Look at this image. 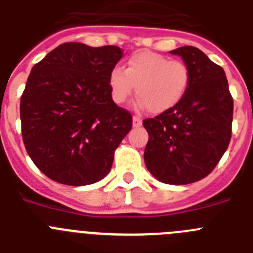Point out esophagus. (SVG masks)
Returning a JSON list of instances; mask_svg holds the SVG:
<instances>
[{
	"label": "esophagus",
	"instance_id": "obj_1",
	"mask_svg": "<svg viewBox=\"0 0 253 253\" xmlns=\"http://www.w3.org/2000/svg\"><path fill=\"white\" fill-rule=\"evenodd\" d=\"M132 125H133V127H140L141 125H142V120H141V117H138V116H133V118H132Z\"/></svg>",
	"mask_w": 253,
	"mask_h": 253
}]
</instances>
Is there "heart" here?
<instances>
[{
    "label": "heart",
    "instance_id": "obj_1",
    "mask_svg": "<svg viewBox=\"0 0 253 253\" xmlns=\"http://www.w3.org/2000/svg\"><path fill=\"white\" fill-rule=\"evenodd\" d=\"M190 70L183 61L143 50L128 59L126 69L115 67L110 74V88L116 103L122 104L133 93L138 95L137 107L159 115L174 108L188 92Z\"/></svg>",
    "mask_w": 253,
    "mask_h": 253
}]
</instances>
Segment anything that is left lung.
Wrapping results in <instances>:
<instances>
[{"label": "left lung", "instance_id": "8db88e82", "mask_svg": "<svg viewBox=\"0 0 253 253\" xmlns=\"http://www.w3.org/2000/svg\"><path fill=\"white\" fill-rule=\"evenodd\" d=\"M190 70L188 92L174 108L143 120L149 132L143 159L158 180L195 183L213 171L232 135L233 98L226 73L194 46L170 51Z\"/></svg>", "mask_w": 253, "mask_h": 253}]
</instances>
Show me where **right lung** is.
Returning a JSON list of instances; mask_svg holds the SVG:
<instances>
[{
	"label": "right lung",
	"mask_w": 253,
	"mask_h": 253,
	"mask_svg": "<svg viewBox=\"0 0 253 253\" xmlns=\"http://www.w3.org/2000/svg\"><path fill=\"white\" fill-rule=\"evenodd\" d=\"M118 46L64 42L36 63L20 101L25 149L56 183L82 186L103 179L132 116L113 102L111 70Z\"/></svg>",
	"instance_id": "1"
}]
</instances>
